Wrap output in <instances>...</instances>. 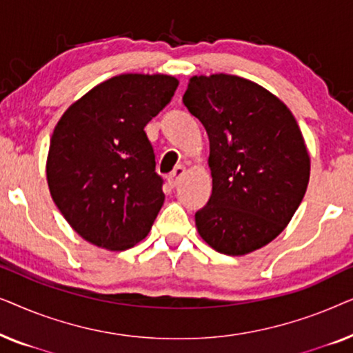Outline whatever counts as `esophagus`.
Returning <instances> with one entry per match:
<instances>
[{"instance_id": "1", "label": "esophagus", "mask_w": 353, "mask_h": 353, "mask_svg": "<svg viewBox=\"0 0 353 353\" xmlns=\"http://www.w3.org/2000/svg\"><path fill=\"white\" fill-rule=\"evenodd\" d=\"M185 173H186L185 167H181V165H180V167H176L175 170H173V172L170 173V175L167 176V181H168V185H170L172 188H173V186H176L178 183H180L181 178L185 176Z\"/></svg>"}]
</instances>
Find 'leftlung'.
<instances>
[{
  "instance_id": "obj_1",
  "label": "left lung",
  "mask_w": 353,
  "mask_h": 353,
  "mask_svg": "<svg viewBox=\"0 0 353 353\" xmlns=\"http://www.w3.org/2000/svg\"><path fill=\"white\" fill-rule=\"evenodd\" d=\"M183 103L210 141L212 196L194 215L201 238L226 255L263 248L291 221L310 178L296 119L270 91L226 74L192 77Z\"/></svg>"
}]
</instances>
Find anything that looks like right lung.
I'll use <instances>...</instances> for the list:
<instances>
[{
  "label": "right lung",
  "mask_w": 353,
  "mask_h": 353,
  "mask_svg": "<svg viewBox=\"0 0 353 353\" xmlns=\"http://www.w3.org/2000/svg\"><path fill=\"white\" fill-rule=\"evenodd\" d=\"M176 86L170 75L114 77L57 122L48 186L64 219L88 243L125 250L148 236L165 196L144 127L170 103Z\"/></svg>",
  "instance_id": "1"
}]
</instances>
